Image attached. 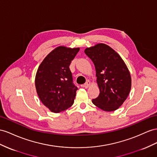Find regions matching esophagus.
I'll return each mask as SVG.
<instances>
[{
    "mask_svg": "<svg viewBox=\"0 0 157 157\" xmlns=\"http://www.w3.org/2000/svg\"><path fill=\"white\" fill-rule=\"evenodd\" d=\"M90 86V82L89 81H87L85 84H83V85H82V87H85V88H87Z\"/></svg>",
    "mask_w": 157,
    "mask_h": 157,
    "instance_id": "34e87169",
    "label": "esophagus"
}]
</instances>
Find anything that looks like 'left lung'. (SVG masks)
Here are the masks:
<instances>
[{
  "label": "left lung",
  "mask_w": 157,
  "mask_h": 157,
  "mask_svg": "<svg viewBox=\"0 0 157 157\" xmlns=\"http://www.w3.org/2000/svg\"><path fill=\"white\" fill-rule=\"evenodd\" d=\"M86 54L93 62L100 93L92 100L95 106L105 111H113L122 105L129 94L131 78L122 58L104 44L87 48Z\"/></svg>",
  "instance_id": "left-lung-1"
}]
</instances>
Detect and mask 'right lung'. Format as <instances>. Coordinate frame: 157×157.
Here are the masks:
<instances>
[{
    "label": "right lung",
    "mask_w": 157,
    "mask_h": 157,
    "mask_svg": "<svg viewBox=\"0 0 157 157\" xmlns=\"http://www.w3.org/2000/svg\"><path fill=\"white\" fill-rule=\"evenodd\" d=\"M79 48H56L40 64L35 79L36 89L44 105L59 113L73 105L78 87L73 81L70 65Z\"/></svg>",
    "instance_id": "right-lung-1"
}]
</instances>
